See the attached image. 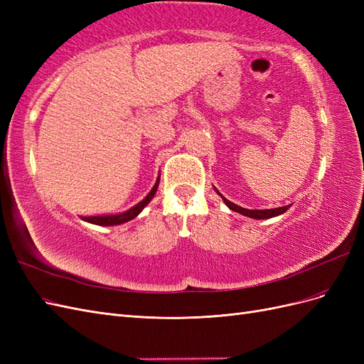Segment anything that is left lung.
Returning <instances> with one entry per match:
<instances>
[{"instance_id": "obj_1", "label": "left lung", "mask_w": 364, "mask_h": 364, "mask_svg": "<svg viewBox=\"0 0 364 364\" xmlns=\"http://www.w3.org/2000/svg\"><path fill=\"white\" fill-rule=\"evenodd\" d=\"M223 200L230 209H232V211H235L238 214H243V215L250 217V218H270V217H274V215H279V214L285 213L290 208V205H287V206L274 208V209H246V208H241V206H238L232 202H229L228 199H225V197H223Z\"/></svg>"}]
</instances>
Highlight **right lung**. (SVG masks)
<instances>
[{"label":"right lung","instance_id":"1","mask_svg":"<svg viewBox=\"0 0 364 364\" xmlns=\"http://www.w3.org/2000/svg\"><path fill=\"white\" fill-rule=\"evenodd\" d=\"M158 190V185H155L151 188V191L149 193V196L146 197L144 200L139 202L136 206H134L132 209H129V211L123 213V214H118V215H98V217H86L85 220L86 222L90 223H95V225H103V226H112V225H119V223H124V222H129V220H132L134 217L138 215V213L141 211L142 208H144L151 199L153 196H155Z\"/></svg>","mask_w":364,"mask_h":364}]
</instances>
